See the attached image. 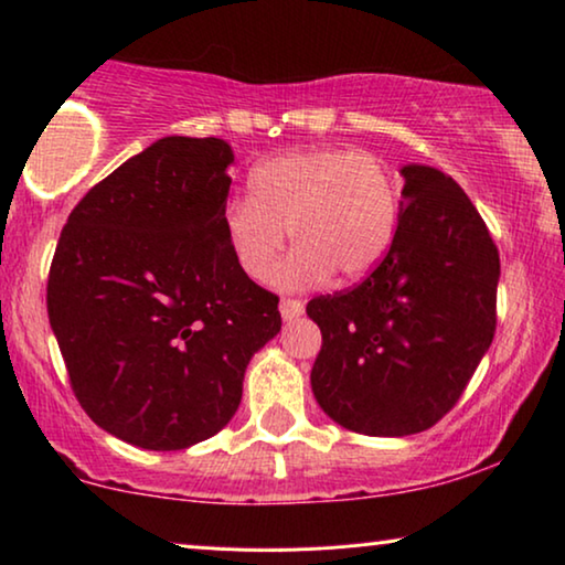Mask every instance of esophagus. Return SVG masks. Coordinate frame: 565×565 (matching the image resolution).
<instances>
[{
  "instance_id": "1",
  "label": "esophagus",
  "mask_w": 565,
  "mask_h": 565,
  "mask_svg": "<svg viewBox=\"0 0 565 565\" xmlns=\"http://www.w3.org/2000/svg\"><path fill=\"white\" fill-rule=\"evenodd\" d=\"M278 312H281L284 320H297L305 312V302L302 299H281Z\"/></svg>"
}]
</instances>
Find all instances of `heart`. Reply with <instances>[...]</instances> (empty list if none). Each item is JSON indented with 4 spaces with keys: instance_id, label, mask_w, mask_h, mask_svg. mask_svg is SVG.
<instances>
[{
    "instance_id": "b5f03b06",
    "label": "heart",
    "mask_w": 565,
    "mask_h": 565,
    "mask_svg": "<svg viewBox=\"0 0 565 565\" xmlns=\"http://www.w3.org/2000/svg\"><path fill=\"white\" fill-rule=\"evenodd\" d=\"M221 221L234 260L255 281L274 270L287 232L299 247L278 270L281 287H307L331 274L360 281L394 242L398 188L375 153L287 151L249 171V195L230 200Z\"/></svg>"
}]
</instances>
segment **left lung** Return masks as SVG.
Returning a JSON list of instances; mask_svg holds the SVG:
<instances>
[{
  "mask_svg": "<svg viewBox=\"0 0 565 565\" xmlns=\"http://www.w3.org/2000/svg\"><path fill=\"white\" fill-rule=\"evenodd\" d=\"M398 226L365 281L307 302L323 333L310 385L347 430L404 438L433 427L492 344L501 258L472 200L425 163L402 169Z\"/></svg>",
  "mask_w": 565,
  "mask_h": 565,
  "instance_id": "obj_1",
  "label": "left lung"
}]
</instances>
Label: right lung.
<instances>
[{
    "label": "right lung",
    "mask_w": 565,
    "mask_h": 565,
    "mask_svg": "<svg viewBox=\"0 0 565 565\" xmlns=\"http://www.w3.org/2000/svg\"><path fill=\"white\" fill-rule=\"evenodd\" d=\"M234 151L169 135L88 190L49 270V323L85 414L114 438L177 451L230 425L278 297L224 234Z\"/></svg>",
    "instance_id": "add662e5"
}]
</instances>
